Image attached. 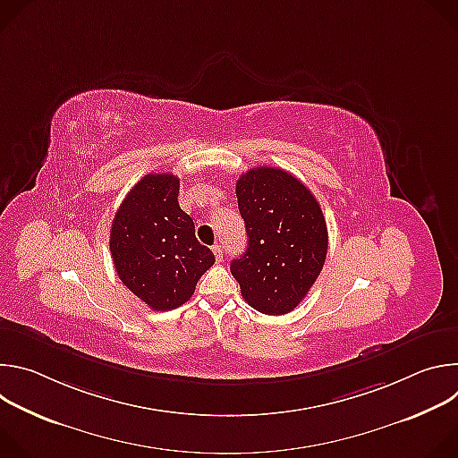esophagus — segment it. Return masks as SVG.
<instances>
[{
	"label": "esophagus",
	"mask_w": 458,
	"mask_h": 458,
	"mask_svg": "<svg viewBox=\"0 0 458 458\" xmlns=\"http://www.w3.org/2000/svg\"><path fill=\"white\" fill-rule=\"evenodd\" d=\"M212 251H214V255H216V260H217V263H221V260H223V246L221 244H214L212 246Z\"/></svg>",
	"instance_id": "1"
}]
</instances>
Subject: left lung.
<instances>
[{
	"label": "left lung",
	"mask_w": 458,
	"mask_h": 458,
	"mask_svg": "<svg viewBox=\"0 0 458 458\" xmlns=\"http://www.w3.org/2000/svg\"><path fill=\"white\" fill-rule=\"evenodd\" d=\"M248 248L230 270L244 301L267 315L290 313L318 277L328 230L313 193L290 172L257 166L235 184Z\"/></svg>",
	"instance_id": "left-lung-1"
}]
</instances>
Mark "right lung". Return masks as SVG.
Listing matches in <instances>:
<instances>
[{
  "instance_id": "1",
  "label": "right lung",
  "mask_w": 458,
  "mask_h": 458,
  "mask_svg": "<svg viewBox=\"0 0 458 458\" xmlns=\"http://www.w3.org/2000/svg\"><path fill=\"white\" fill-rule=\"evenodd\" d=\"M179 177L147 174L126 193L110 230V253L121 283L156 311L184 304L216 263L195 239L177 201Z\"/></svg>"
}]
</instances>
